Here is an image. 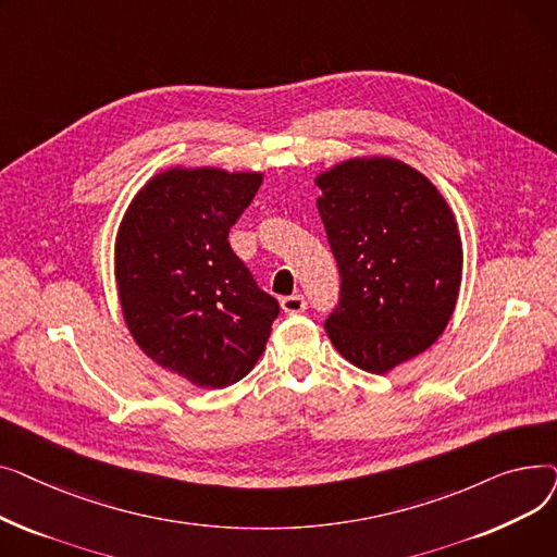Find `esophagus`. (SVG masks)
Here are the masks:
<instances>
[{
    "label": "esophagus",
    "instance_id": "esophagus-1",
    "mask_svg": "<svg viewBox=\"0 0 557 557\" xmlns=\"http://www.w3.org/2000/svg\"><path fill=\"white\" fill-rule=\"evenodd\" d=\"M282 309H284L286 313H302V311L307 309V300H305V296H300V294L286 296V298H282Z\"/></svg>",
    "mask_w": 557,
    "mask_h": 557
}]
</instances>
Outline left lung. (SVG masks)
I'll use <instances>...</instances> for the list:
<instances>
[{"label": "left lung", "mask_w": 557, "mask_h": 557, "mask_svg": "<svg viewBox=\"0 0 557 557\" xmlns=\"http://www.w3.org/2000/svg\"><path fill=\"white\" fill-rule=\"evenodd\" d=\"M315 185L341 275L327 336L349 363L384 374L449 323L462 275L456 219L420 171L391 158L341 162Z\"/></svg>", "instance_id": "left-lung-1"}]
</instances>
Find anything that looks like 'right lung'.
<instances>
[{"instance_id":"add662e5","label":"right lung","mask_w":557,"mask_h":557,"mask_svg":"<svg viewBox=\"0 0 557 557\" xmlns=\"http://www.w3.org/2000/svg\"><path fill=\"white\" fill-rule=\"evenodd\" d=\"M261 173L169 169L146 183L120 225L114 277L141 352L200 388L246 376L280 305L230 248Z\"/></svg>"}]
</instances>
